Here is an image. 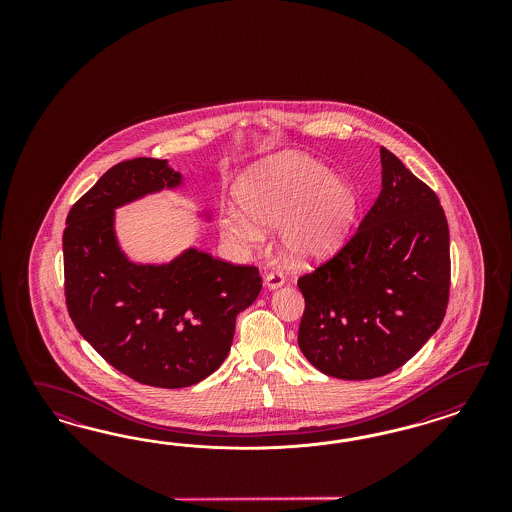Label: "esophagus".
Masks as SVG:
<instances>
[{"instance_id": "obj_1", "label": "esophagus", "mask_w": 512, "mask_h": 512, "mask_svg": "<svg viewBox=\"0 0 512 512\" xmlns=\"http://www.w3.org/2000/svg\"><path fill=\"white\" fill-rule=\"evenodd\" d=\"M283 283H285V278H283L281 272H270V274H266V278H264V285H266L270 291L278 289Z\"/></svg>"}]
</instances>
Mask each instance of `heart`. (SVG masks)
<instances>
[{
	"label": "heart",
	"instance_id": "heart-1",
	"mask_svg": "<svg viewBox=\"0 0 512 512\" xmlns=\"http://www.w3.org/2000/svg\"><path fill=\"white\" fill-rule=\"evenodd\" d=\"M236 199L242 210L223 212L221 233L236 246L253 249L263 244L261 225H279V249L287 261L298 264L338 251L357 214L351 184L306 155H283L249 171Z\"/></svg>",
	"mask_w": 512,
	"mask_h": 512
}]
</instances>
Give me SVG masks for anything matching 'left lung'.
Listing matches in <instances>:
<instances>
[{
  "label": "left lung",
  "mask_w": 512,
  "mask_h": 512,
  "mask_svg": "<svg viewBox=\"0 0 512 512\" xmlns=\"http://www.w3.org/2000/svg\"><path fill=\"white\" fill-rule=\"evenodd\" d=\"M383 187L345 246L298 279L306 308L298 345L330 377L398 370L443 323L449 223L430 187L381 148Z\"/></svg>",
  "instance_id": "left-lung-1"
}]
</instances>
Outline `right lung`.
I'll use <instances>...</instances> for the list:
<instances>
[{
    "label": "right lung",
    "mask_w": 512,
    "mask_h": 512,
    "mask_svg": "<svg viewBox=\"0 0 512 512\" xmlns=\"http://www.w3.org/2000/svg\"><path fill=\"white\" fill-rule=\"evenodd\" d=\"M180 184L165 159L122 161L73 204L63 231L65 304L78 332L110 366L150 387H191L216 372L236 315L263 287L257 266L195 248L169 264L125 257L114 208Z\"/></svg>",
    "instance_id": "1"
}]
</instances>
